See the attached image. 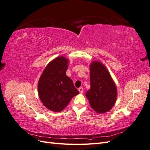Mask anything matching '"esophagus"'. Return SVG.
<instances>
[{"instance_id":"obj_1","label":"esophagus","mask_w":150,"mask_h":150,"mask_svg":"<svg viewBox=\"0 0 150 150\" xmlns=\"http://www.w3.org/2000/svg\"><path fill=\"white\" fill-rule=\"evenodd\" d=\"M78 90H79V93H81V94H82V93H83V91H84V90H83V88H79V89H78Z\"/></svg>"}]
</instances>
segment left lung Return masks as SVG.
Wrapping results in <instances>:
<instances>
[{
	"label": "left lung",
	"mask_w": 150,
	"mask_h": 150,
	"mask_svg": "<svg viewBox=\"0 0 150 150\" xmlns=\"http://www.w3.org/2000/svg\"><path fill=\"white\" fill-rule=\"evenodd\" d=\"M90 85L86 96L91 108L99 113L110 111L115 103L117 89L106 68L98 61L90 66Z\"/></svg>",
	"instance_id": "8db88e82"
}]
</instances>
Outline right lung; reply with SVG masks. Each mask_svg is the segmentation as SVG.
Listing matches in <instances>:
<instances>
[{
  "instance_id": "add662e5",
  "label": "right lung",
  "mask_w": 150,
  "mask_h": 150,
  "mask_svg": "<svg viewBox=\"0 0 150 150\" xmlns=\"http://www.w3.org/2000/svg\"><path fill=\"white\" fill-rule=\"evenodd\" d=\"M67 59L58 57L49 63L38 83V93L44 105L52 111H61L79 94L66 74Z\"/></svg>"
}]
</instances>
